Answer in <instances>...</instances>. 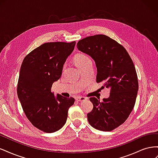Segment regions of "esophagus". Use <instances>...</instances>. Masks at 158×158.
Listing matches in <instances>:
<instances>
[{
    "mask_svg": "<svg viewBox=\"0 0 158 158\" xmlns=\"http://www.w3.org/2000/svg\"><path fill=\"white\" fill-rule=\"evenodd\" d=\"M76 100H77L78 102H85L87 100V98H85V97H82V96H80V97H78L77 98H76Z\"/></svg>",
    "mask_w": 158,
    "mask_h": 158,
    "instance_id": "obj_1",
    "label": "esophagus"
}]
</instances>
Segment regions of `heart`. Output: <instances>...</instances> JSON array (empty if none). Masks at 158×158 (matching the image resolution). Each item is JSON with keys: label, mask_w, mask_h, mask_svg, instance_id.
<instances>
[{"label": "heart", "mask_w": 158, "mask_h": 158, "mask_svg": "<svg viewBox=\"0 0 158 158\" xmlns=\"http://www.w3.org/2000/svg\"><path fill=\"white\" fill-rule=\"evenodd\" d=\"M89 60V58L86 56L85 55H84V54H78L76 55L75 56H74V63L76 64V65L78 66V67L79 68L80 66H82L84 64H85L86 62Z\"/></svg>", "instance_id": "b5f03b06"}]
</instances>
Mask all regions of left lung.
I'll return each instance as SVG.
<instances>
[{"mask_svg": "<svg viewBox=\"0 0 158 158\" xmlns=\"http://www.w3.org/2000/svg\"><path fill=\"white\" fill-rule=\"evenodd\" d=\"M77 48L95 61L96 82L110 88L109 97L102 102L89 98L94 108L87 114L88 122L99 131H111L125 123L135 105L138 82L135 65L127 50L107 35L85 37Z\"/></svg>", "mask_w": 158, "mask_h": 158, "instance_id": "1", "label": "left lung"}]
</instances>
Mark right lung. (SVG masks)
I'll use <instances>...</instances> for the list:
<instances>
[{
	"instance_id": "1",
	"label": "right lung",
	"mask_w": 158,
	"mask_h": 158,
	"mask_svg": "<svg viewBox=\"0 0 158 158\" xmlns=\"http://www.w3.org/2000/svg\"><path fill=\"white\" fill-rule=\"evenodd\" d=\"M75 45L76 41L46 43L30 52L21 65L18 99L28 120L45 132H54L63 127L74 103L73 98L56 96L51 90L52 84L60 78Z\"/></svg>"
}]
</instances>
